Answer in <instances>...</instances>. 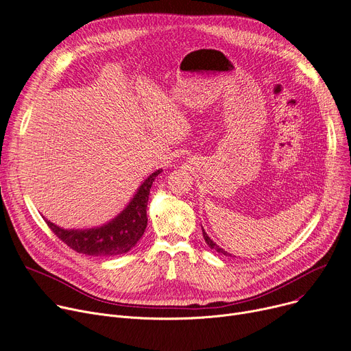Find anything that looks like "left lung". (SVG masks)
Here are the masks:
<instances>
[{"label": "left lung", "instance_id": "left-lung-1", "mask_svg": "<svg viewBox=\"0 0 351 351\" xmlns=\"http://www.w3.org/2000/svg\"><path fill=\"white\" fill-rule=\"evenodd\" d=\"M203 237H204V240H206V243L208 244V247H210V248L215 250V252H219L220 254H224V256H230V257H231V254H228L227 252H224L223 248H220L219 245H217V244H215V243H214V241H213V240H211V239L207 236V232H206L204 230H203Z\"/></svg>", "mask_w": 351, "mask_h": 351}]
</instances>
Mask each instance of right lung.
<instances>
[{"instance_id": "obj_1", "label": "right lung", "mask_w": 351, "mask_h": 351, "mask_svg": "<svg viewBox=\"0 0 351 351\" xmlns=\"http://www.w3.org/2000/svg\"><path fill=\"white\" fill-rule=\"evenodd\" d=\"M161 173L157 170L140 186L131 203L106 226L90 230H64L45 220L54 234L74 252L93 257L124 254L137 244L147 227V203L153 181Z\"/></svg>"}]
</instances>
